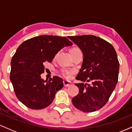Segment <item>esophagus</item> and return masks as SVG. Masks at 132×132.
Instances as JSON below:
<instances>
[{
  "label": "esophagus",
  "mask_w": 132,
  "mask_h": 132,
  "mask_svg": "<svg viewBox=\"0 0 132 132\" xmlns=\"http://www.w3.org/2000/svg\"><path fill=\"white\" fill-rule=\"evenodd\" d=\"M63 84H64V86H66V87H68V86H69L71 84V82L70 81H63Z\"/></svg>",
  "instance_id": "34e87169"
}]
</instances>
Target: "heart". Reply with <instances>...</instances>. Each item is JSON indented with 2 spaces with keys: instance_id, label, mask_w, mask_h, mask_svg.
<instances>
[{
  "instance_id": "obj_1",
  "label": "heart",
  "mask_w": 132,
  "mask_h": 132,
  "mask_svg": "<svg viewBox=\"0 0 132 132\" xmlns=\"http://www.w3.org/2000/svg\"><path fill=\"white\" fill-rule=\"evenodd\" d=\"M77 50H78V48H72V49H71V50H70V53H71V52H72V51H73ZM61 72H62V74H63V76H64L65 77H67L69 75V74H70V72H69V71H64V70L61 71Z\"/></svg>"
}]
</instances>
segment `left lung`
<instances>
[{"label":"left lung","mask_w":132,"mask_h":132,"mask_svg":"<svg viewBox=\"0 0 132 132\" xmlns=\"http://www.w3.org/2000/svg\"><path fill=\"white\" fill-rule=\"evenodd\" d=\"M83 53V61L76 79L82 82L75 84L78 94L72 103L78 110L92 112L101 109L109 101L117 84L119 62L111 44L94 35L68 37Z\"/></svg>","instance_id":"8db88e82"}]
</instances>
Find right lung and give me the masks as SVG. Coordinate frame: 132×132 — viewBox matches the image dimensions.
I'll return each instance as SVG.
<instances>
[{
	"label": "right lung",
	"mask_w": 132,
	"mask_h": 132,
	"mask_svg": "<svg viewBox=\"0 0 132 132\" xmlns=\"http://www.w3.org/2000/svg\"><path fill=\"white\" fill-rule=\"evenodd\" d=\"M72 42L66 37L40 35L28 39L18 47L11 60L10 79L18 99L31 109L49 106L57 90L63 87V79L54 76L41 78L45 63H51L59 51Z\"/></svg>",
	"instance_id": "add662e5"
}]
</instances>
